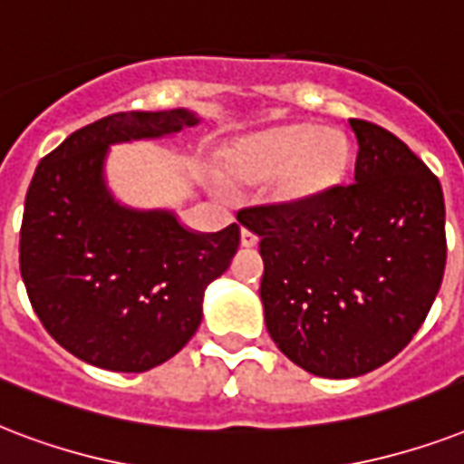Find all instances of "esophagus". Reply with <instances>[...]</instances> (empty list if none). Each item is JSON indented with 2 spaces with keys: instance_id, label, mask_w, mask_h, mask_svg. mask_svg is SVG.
Segmentation results:
<instances>
[{
  "instance_id": "esophagus-1",
  "label": "esophagus",
  "mask_w": 464,
  "mask_h": 464,
  "mask_svg": "<svg viewBox=\"0 0 464 464\" xmlns=\"http://www.w3.org/2000/svg\"><path fill=\"white\" fill-rule=\"evenodd\" d=\"M258 237L251 232V229L242 227V246H256Z\"/></svg>"
}]
</instances>
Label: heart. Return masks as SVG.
I'll use <instances>...</instances> for the list:
<instances>
[{
    "label": "heart",
    "mask_w": 464,
    "mask_h": 464,
    "mask_svg": "<svg viewBox=\"0 0 464 464\" xmlns=\"http://www.w3.org/2000/svg\"><path fill=\"white\" fill-rule=\"evenodd\" d=\"M351 145L343 132L312 123L278 125L244 140L232 167L244 181L261 183L278 177L285 200H307L329 191L343 179Z\"/></svg>",
    "instance_id": "heart-1"
}]
</instances>
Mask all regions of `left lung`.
<instances>
[{"label": "left lung", "mask_w": 464, "mask_h": 464, "mask_svg": "<svg viewBox=\"0 0 464 464\" xmlns=\"http://www.w3.org/2000/svg\"><path fill=\"white\" fill-rule=\"evenodd\" d=\"M353 183L239 210L261 237L266 329L319 378H358L419 332L445 271V203L430 169L385 128L351 118Z\"/></svg>", "instance_id": "obj_1"}]
</instances>
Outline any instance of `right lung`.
<instances>
[{"mask_svg":"<svg viewBox=\"0 0 464 464\" xmlns=\"http://www.w3.org/2000/svg\"><path fill=\"white\" fill-rule=\"evenodd\" d=\"M198 125L186 109L128 111L79 128L28 186L19 261L48 334L79 361L145 372L181 351L203 293L229 268L239 227L191 232L171 210H132L103 181L109 145Z\"/></svg>","mask_w":464,"mask_h":464,"instance_id":"1","label":"right lung"}]
</instances>
